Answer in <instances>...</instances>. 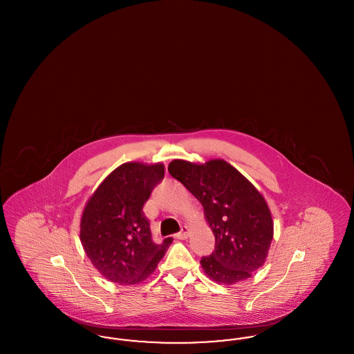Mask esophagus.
Wrapping results in <instances>:
<instances>
[{"label":"esophagus","instance_id":"1","mask_svg":"<svg viewBox=\"0 0 354 354\" xmlns=\"http://www.w3.org/2000/svg\"><path fill=\"white\" fill-rule=\"evenodd\" d=\"M188 234H189V230H188V227L183 225V227H182V231H180V232L176 235V237H178V239H180V240H185V239L188 237Z\"/></svg>","mask_w":354,"mask_h":354}]
</instances>
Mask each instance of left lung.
I'll return each mask as SVG.
<instances>
[{
    "instance_id": "obj_1",
    "label": "left lung",
    "mask_w": 354,
    "mask_h": 354,
    "mask_svg": "<svg viewBox=\"0 0 354 354\" xmlns=\"http://www.w3.org/2000/svg\"><path fill=\"white\" fill-rule=\"evenodd\" d=\"M169 174L202 203L215 251L202 257L204 273L231 286L250 279L267 260L273 239L270 207L259 189L224 159H174Z\"/></svg>"
}]
</instances>
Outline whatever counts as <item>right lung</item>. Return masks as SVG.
<instances>
[{"mask_svg":"<svg viewBox=\"0 0 354 354\" xmlns=\"http://www.w3.org/2000/svg\"><path fill=\"white\" fill-rule=\"evenodd\" d=\"M163 176V163H123L84 204L80 239L94 268L109 281L120 286L143 283L169 250L172 239L155 244L143 214L145 203Z\"/></svg>","mask_w":354,"mask_h":354,"instance_id":"1","label":"right lung"}]
</instances>
